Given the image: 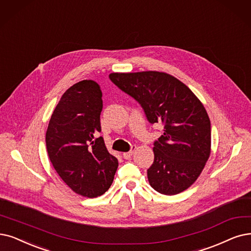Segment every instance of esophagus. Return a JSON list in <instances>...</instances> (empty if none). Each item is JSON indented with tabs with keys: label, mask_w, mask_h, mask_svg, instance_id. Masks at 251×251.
Segmentation results:
<instances>
[{
	"label": "esophagus",
	"mask_w": 251,
	"mask_h": 251,
	"mask_svg": "<svg viewBox=\"0 0 251 251\" xmlns=\"http://www.w3.org/2000/svg\"><path fill=\"white\" fill-rule=\"evenodd\" d=\"M136 148H137V147H136V145H133V146H132V148H131V150H129V151H127V152H124V154H123L124 158L127 159V158L131 157V156L134 154Z\"/></svg>",
	"instance_id": "obj_1"
}]
</instances>
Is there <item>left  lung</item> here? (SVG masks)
<instances>
[{
    "mask_svg": "<svg viewBox=\"0 0 251 251\" xmlns=\"http://www.w3.org/2000/svg\"><path fill=\"white\" fill-rule=\"evenodd\" d=\"M109 78L141 105L150 124L164 125V134L153 144V164L147 170L150 185L167 196L187 189L211 152V124L201 101L164 72L111 73Z\"/></svg>",
    "mask_w": 251,
    "mask_h": 251,
    "instance_id": "1",
    "label": "left lung"
}]
</instances>
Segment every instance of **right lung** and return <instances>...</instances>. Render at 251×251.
<instances>
[{"mask_svg": "<svg viewBox=\"0 0 251 251\" xmlns=\"http://www.w3.org/2000/svg\"><path fill=\"white\" fill-rule=\"evenodd\" d=\"M102 109L100 85L82 80L62 96L46 131L47 152L56 173L74 193L86 198L105 194L118 167L99 137Z\"/></svg>", "mask_w": 251, "mask_h": 251, "instance_id": "add662e5", "label": "right lung"}]
</instances>
